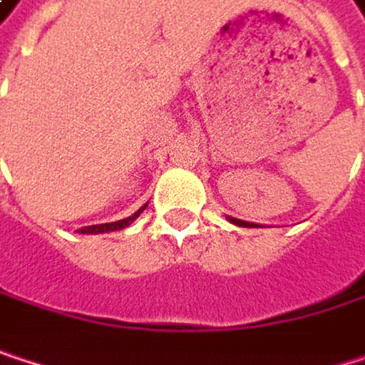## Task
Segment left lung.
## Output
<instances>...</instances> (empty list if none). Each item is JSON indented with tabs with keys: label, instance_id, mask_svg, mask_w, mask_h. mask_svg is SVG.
Segmentation results:
<instances>
[{
	"label": "left lung",
	"instance_id": "1",
	"mask_svg": "<svg viewBox=\"0 0 365 365\" xmlns=\"http://www.w3.org/2000/svg\"><path fill=\"white\" fill-rule=\"evenodd\" d=\"M226 220H228L230 224H235V226H241V228H255V226H257V224H252V222H245V220H237V217H230V215H228Z\"/></svg>",
	"mask_w": 365,
	"mask_h": 365
}]
</instances>
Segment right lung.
Masks as SVG:
<instances>
[{"label":"right lung","instance_id":"obj_1","mask_svg":"<svg viewBox=\"0 0 365 365\" xmlns=\"http://www.w3.org/2000/svg\"><path fill=\"white\" fill-rule=\"evenodd\" d=\"M148 205H143L141 209H137L133 215H128V217H124V220H118V222H110V224H95V226H84L80 232L82 235H103V232H115V230H122V228H126V226H130L141 213H143V209H145Z\"/></svg>","mask_w":365,"mask_h":365}]
</instances>
